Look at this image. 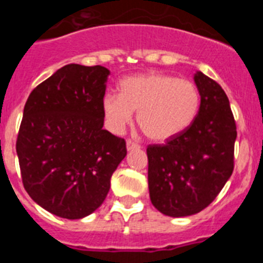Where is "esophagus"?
<instances>
[{
    "label": "esophagus",
    "instance_id": "esophagus-1",
    "mask_svg": "<svg viewBox=\"0 0 263 263\" xmlns=\"http://www.w3.org/2000/svg\"><path fill=\"white\" fill-rule=\"evenodd\" d=\"M126 148H127V152H132V150L139 148V145H138V143L133 142V141H130V139H127V141H126Z\"/></svg>",
    "mask_w": 263,
    "mask_h": 263
}]
</instances>
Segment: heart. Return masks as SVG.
<instances>
[{
	"mask_svg": "<svg viewBox=\"0 0 263 263\" xmlns=\"http://www.w3.org/2000/svg\"><path fill=\"white\" fill-rule=\"evenodd\" d=\"M201 96L194 81L148 72L125 78L120 95L106 93L103 113L113 133H122L133 121L154 142H166L184 133L200 110Z\"/></svg>",
	"mask_w": 263,
	"mask_h": 263,
	"instance_id": "b5f03b06",
	"label": "heart"
}]
</instances>
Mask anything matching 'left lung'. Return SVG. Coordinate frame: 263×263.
Here are the masks:
<instances>
[{
    "label": "left lung",
    "mask_w": 263,
    "mask_h": 263,
    "mask_svg": "<svg viewBox=\"0 0 263 263\" xmlns=\"http://www.w3.org/2000/svg\"><path fill=\"white\" fill-rule=\"evenodd\" d=\"M200 110L184 133L147 147L148 192L166 216L185 217L210 205L233 173L236 122L224 89L197 71Z\"/></svg>",
    "instance_id": "1"
}]
</instances>
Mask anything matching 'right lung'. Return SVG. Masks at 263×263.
<instances>
[{"label": "right lung", "instance_id": "obj_1", "mask_svg": "<svg viewBox=\"0 0 263 263\" xmlns=\"http://www.w3.org/2000/svg\"><path fill=\"white\" fill-rule=\"evenodd\" d=\"M110 71L67 64L30 93L17 138L23 187L43 210L68 220L93 213L126 157L122 138L103 129Z\"/></svg>", "mask_w": 263, "mask_h": 263}]
</instances>
